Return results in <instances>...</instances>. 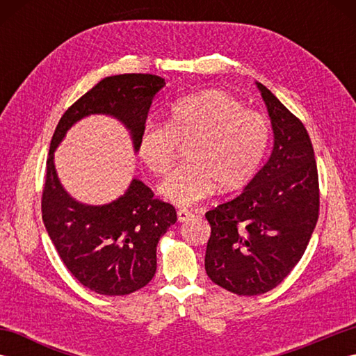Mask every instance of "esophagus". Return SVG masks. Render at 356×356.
Here are the masks:
<instances>
[{"instance_id": "esophagus-1", "label": "esophagus", "mask_w": 356, "mask_h": 356, "mask_svg": "<svg viewBox=\"0 0 356 356\" xmlns=\"http://www.w3.org/2000/svg\"><path fill=\"white\" fill-rule=\"evenodd\" d=\"M191 217H193V213H190V211L185 209V208H182V209H179V211H177V218H179V222H186V220H190Z\"/></svg>"}]
</instances>
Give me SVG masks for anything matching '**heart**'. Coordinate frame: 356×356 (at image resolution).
Wrapping results in <instances>:
<instances>
[{
	"mask_svg": "<svg viewBox=\"0 0 356 356\" xmlns=\"http://www.w3.org/2000/svg\"><path fill=\"white\" fill-rule=\"evenodd\" d=\"M270 140L268 118L245 108L225 90H205L174 101L165 122L142 127L138 154L147 168L163 174L176 159L179 143H188V162L179 165L159 186L166 200L190 207L214 190L229 191L254 177Z\"/></svg>",
	"mask_w": 356,
	"mask_h": 356,
	"instance_id": "b5f03b06",
	"label": "heart"
}]
</instances>
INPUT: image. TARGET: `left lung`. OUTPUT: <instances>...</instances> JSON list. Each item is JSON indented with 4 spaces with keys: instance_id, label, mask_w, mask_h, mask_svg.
Instances as JSON below:
<instances>
[{
    "instance_id": "left-lung-1",
    "label": "left lung",
    "mask_w": 356,
    "mask_h": 356,
    "mask_svg": "<svg viewBox=\"0 0 356 356\" xmlns=\"http://www.w3.org/2000/svg\"><path fill=\"white\" fill-rule=\"evenodd\" d=\"M274 149L245 191L205 214L211 282L237 295L269 292L303 257L320 214L312 142L301 120L260 82Z\"/></svg>"
}]
</instances>
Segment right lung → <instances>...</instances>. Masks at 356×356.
<instances>
[{
    "instance_id": "obj_1",
    "label": "right lung",
    "mask_w": 356,
    "mask_h": 356,
    "mask_svg": "<svg viewBox=\"0 0 356 356\" xmlns=\"http://www.w3.org/2000/svg\"><path fill=\"white\" fill-rule=\"evenodd\" d=\"M163 86V78L149 73L104 78L65 110L53 133L41 195L42 222L65 268L96 293L120 297L151 282L157 243L176 223V209L136 179L122 197L108 205H82L59 184L53 151L74 122L95 113L122 120L138 151L151 102Z\"/></svg>"
}]
</instances>
